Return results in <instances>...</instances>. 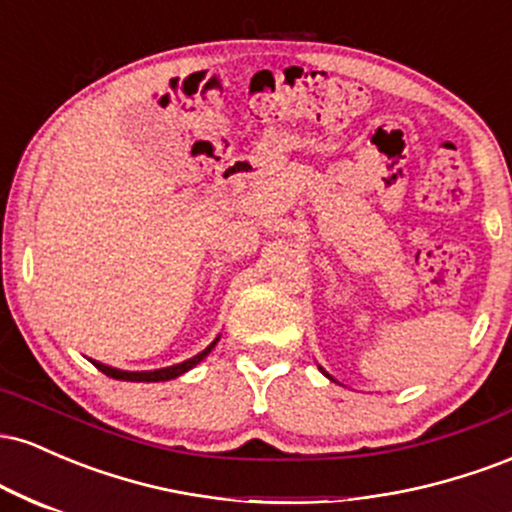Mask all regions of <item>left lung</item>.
Returning a JSON list of instances; mask_svg holds the SVG:
<instances>
[{
    "mask_svg": "<svg viewBox=\"0 0 512 512\" xmlns=\"http://www.w3.org/2000/svg\"><path fill=\"white\" fill-rule=\"evenodd\" d=\"M320 370H322V368H320ZM322 373H325V370H322ZM325 375H327V373H325ZM327 378H330V375H327ZM330 380H332V378H330Z\"/></svg>",
    "mask_w": 512,
    "mask_h": 512,
    "instance_id": "8db88e82",
    "label": "left lung"
}]
</instances>
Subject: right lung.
Wrapping results in <instances>:
<instances>
[{"instance_id": "right-lung-1", "label": "right lung", "mask_w": 512, "mask_h": 512, "mask_svg": "<svg viewBox=\"0 0 512 512\" xmlns=\"http://www.w3.org/2000/svg\"><path fill=\"white\" fill-rule=\"evenodd\" d=\"M216 342H219V337H216L214 342H211V344L207 346V349L199 351L197 356L187 358V361L175 363V366H168V368H156V370H120V368L105 366V363H98V361H93V366L101 370V373L110 375V378H115V380H129V383H163V380H173V378H178V375L187 373V370H190V368H195L199 361H204V358L209 356V351L214 349Z\"/></svg>"}]
</instances>
